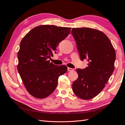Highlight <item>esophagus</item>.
I'll return each instance as SVG.
<instances>
[{
    "instance_id": "34e87169",
    "label": "esophagus",
    "mask_w": 125,
    "mask_h": 125,
    "mask_svg": "<svg viewBox=\"0 0 125 125\" xmlns=\"http://www.w3.org/2000/svg\"><path fill=\"white\" fill-rule=\"evenodd\" d=\"M68 70L69 71H73L74 70V69H73V68H68Z\"/></svg>"
}]
</instances>
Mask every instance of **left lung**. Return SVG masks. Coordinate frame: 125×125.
I'll list each match as a JSON object with an SVG mask.
<instances>
[{
	"instance_id": "8db88e82",
	"label": "left lung",
	"mask_w": 125,
	"mask_h": 125,
	"mask_svg": "<svg viewBox=\"0 0 125 125\" xmlns=\"http://www.w3.org/2000/svg\"><path fill=\"white\" fill-rule=\"evenodd\" d=\"M81 61L87 59L88 67L77 69L78 78L73 90L80 99L90 100L103 90L114 70L116 54L111 42L104 33L88 28H73Z\"/></svg>"
}]
</instances>
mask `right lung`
Listing matches in <instances>:
<instances>
[{
	"mask_svg": "<svg viewBox=\"0 0 125 125\" xmlns=\"http://www.w3.org/2000/svg\"><path fill=\"white\" fill-rule=\"evenodd\" d=\"M70 28L43 25L29 31L22 40L18 53V70L28 92L38 99L56 89L58 77L66 73L65 65H55L48 59L70 32Z\"/></svg>",
	"mask_w": 125,
	"mask_h": 125,
	"instance_id": "right-lung-1",
	"label": "right lung"
}]
</instances>
